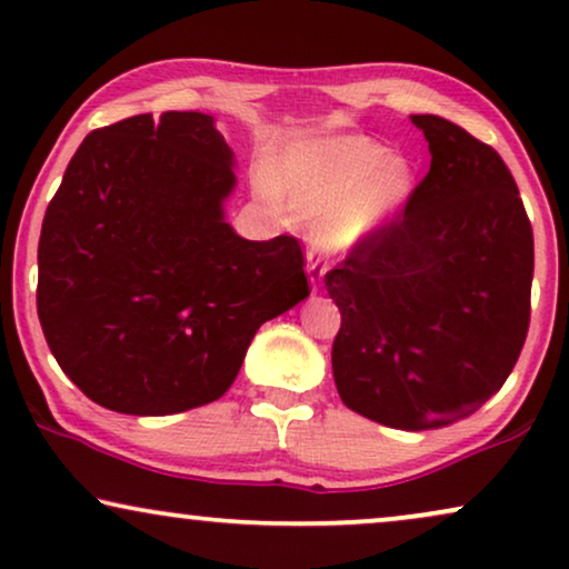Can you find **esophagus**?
<instances>
[{
  "instance_id": "1",
  "label": "esophagus",
  "mask_w": 569,
  "mask_h": 569,
  "mask_svg": "<svg viewBox=\"0 0 569 569\" xmlns=\"http://www.w3.org/2000/svg\"><path fill=\"white\" fill-rule=\"evenodd\" d=\"M308 277H310V284H313V290H318L323 282V271H326V263L321 261V256H318L316 251H308Z\"/></svg>"
}]
</instances>
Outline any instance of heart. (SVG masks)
<instances>
[{
  "label": "heart",
  "mask_w": 569,
  "mask_h": 569,
  "mask_svg": "<svg viewBox=\"0 0 569 569\" xmlns=\"http://www.w3.org/2000/svg\"><path fill=\"white\" fill-rule=\"evenodd\" d=\"M370 137L341 134L292 150L277 181L287 201L318 214L313 240L326 251H349L383 228L409 197V168L388 160Z\"/></svg>",
  "instance_id": "1"
}]
</instances>
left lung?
I'll use <instances>...</instances> for the list:
<instances>
[{"label": "left lung", "mask_w": 569, "mask_h": 569, "mask_svg": "<svg viewBox=\"0 0 569 569\" xmlns=\"http://www.w3.org/2000/svg\"><path fill=\"white\" fill-rule=\"evenodd\" d=\"M430 170L383 228L323 282L341 313V401L396 430L469 417L500 391L531 321L533 230L492 147L440 116H411Z\"/></svg>", "instance_id": "left-lung-1"}]
</instances>
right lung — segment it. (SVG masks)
Here are the masks:
<instances>
[{"label": "right lung", "mask_w": 569, "mask_h": 569, "mask_svg": "<svg viewBox=\"0 0 569 569\" xmlns=\"http://www.w3.org/2000/svg\"><path fill=\"white\" fill-rule=\"evenodd\" d=\"M232 152L212 116L166 111L77 147L38 240V318L69 380L137 417L217 401L263 321L310 295L298 238L224 222Z\"/></svg>", "instance_id": "add662e5"}]
</instances>
